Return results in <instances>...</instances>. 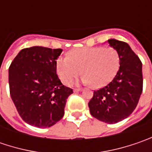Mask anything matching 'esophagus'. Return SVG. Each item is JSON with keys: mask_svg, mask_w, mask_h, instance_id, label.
I'll return each instance as SVG.
<instances>
[{"mask_svg": "<svg viewBox=\"0 0 152 152\" xmlns=\"http://www.w3.org/2000/svg\"><path fill=\"white\" fill-rule=\"evenodd\" d=\"M82 91V89H74V92H76V93H77V92H80V91Z\"/></svg>", "mask_w": 152, "mask_h": 152, "instance_id": "1", "label": "esophagus"}]
</instances>
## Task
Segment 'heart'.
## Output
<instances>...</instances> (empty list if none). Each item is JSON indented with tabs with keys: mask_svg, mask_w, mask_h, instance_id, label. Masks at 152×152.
Segmentation results:
<instances>
[{
	"mask_svg": "<svg viewBox=\"0 0 152 152\" xmlns=\"http://www.w3.org/2000/svg\"><path fill=\"white\" fill-rule=\"evenodd\" d=\"M119 67V56L112 47L79 48L72 50L68 57L56 60V72L64 84H69L80 74L81 81L101 88L113 79Z\"/></svg>",
	"mask_w": 152,
	"mask_h": 152,
	"instance_id": "obj_1",
	"label": "heart"
}]
</instances>
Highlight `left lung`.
<instances>
[{"instance_id":"obj_1","label":"left lung","mask_w":152,"mask_h":152,"mask_svg":"<svg viewBox=\"0 0 152 152\" xmlns=\"http://www.w3.org/2000/svg\"><path fill=\"white\" fill-rule=\"evenodd\" d=\"M108 44L119 56V69L107 85L94 95L88 106L91 114L106 124L127 118L137 106L143 88L142 63L129 44L115 39Z\"/></svg>"}]
</instances>
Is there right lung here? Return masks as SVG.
<instances>
[{
	"mask_svg": "<svg viewBox=\"0 0 152 152\" xmlns=\"http://www.w3.org/2000/svg\"><path fill=\"white\" fill-rule=\"evenodd\" d=\"M61 49L32 46L21 50L8 70L12 100L20 117L29 125L49 128L61 120L73 90L56 75Z\"/></svg>",
	"mask_w": 152,
	"mask_h": 152,
	"instance_id": "obj_1",
	"label": "right lung"
}]
</instances>
